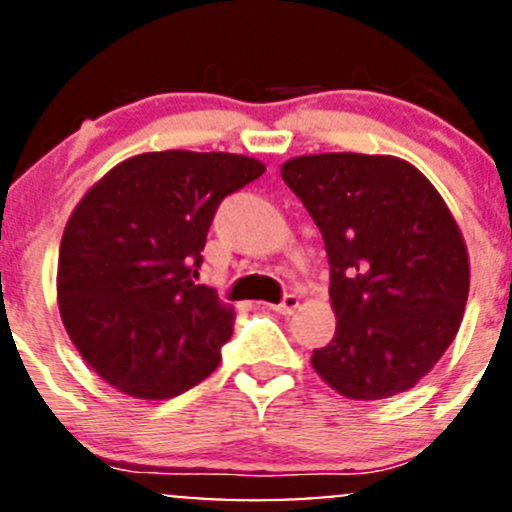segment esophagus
Instances as JSON below:
<instances>
[{
    "mask_svg": "<svg viewBox=\"0 0 512 512\" xmlns=\"http://www.w3.org/2000/svg\"><path fill=\"white\" fill-rule=\"evenodd\" d=\"M272 309L277 311V314H282V316H292L294 311L299 309V297H297V294H287V297L279 301L277 306H272Z\"/></svg>",
    "mask_w": 512,
    "mask_h": 512,
    "instance_id": "obj_1",
    "label": "esophagus"
}]
</instances>
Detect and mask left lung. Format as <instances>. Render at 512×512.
Segmentation results:
<instances>
[{
	"label": "left lung",
	"mask_w": 512,
	"mask_h": 512,
	"mask_svg": "<svg viewBox=\"0 0 512 512\" xmlns=\"http://www.w3.org/2000/svg\"><path fill=\"white\" fill-rule=\"evenodd\" d=\"M324 238L336 333L311 365L351 400L410 390L454 341L469 255L454 215L412 164L311 154L282 166Z\"/></svg>",
	"instance_id": "left-lung-1"
}]
</instances>
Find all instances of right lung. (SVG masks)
<instances>
[{"label":"right lung","instance_id":"add662e5","mask_svg":"<svg viewBox=\"0 0 512 512\" xmlns=\"http://www.w3.org/2000/svg\"><path fill=\"white\" fill-rule=\"evenodd\" d=\"M262 174L240 154L149 152L85 193L61 240L58 306L105 383L166 400L218 368L235 314L193 279L220 201Z\"/></svg>","mask_w":512,"mask_h":512}]
</instances>
